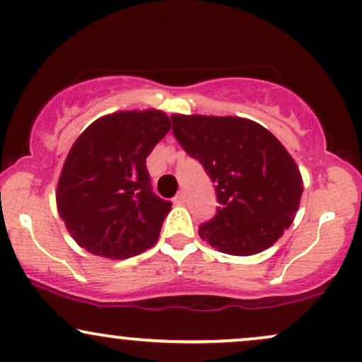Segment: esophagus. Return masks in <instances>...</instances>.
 I'll list each match as a JSON object with an SVG mask.
<instances>
[{"label":"esophagus","mask_w":362,"mask_h":362,"mask_svg":"<svg viewBox=\"0 0 362 362\" xmlns=\"http://www.w3.org/2000/svg\"><path fill=\"white\" fill-rule=\"evenodd\" d=\"M173 202H175L177 206H184V204H185V194H184V192H180V194H178L177 197L173 199Z\"/></svg>","instance_id":"1"}]
</instances>
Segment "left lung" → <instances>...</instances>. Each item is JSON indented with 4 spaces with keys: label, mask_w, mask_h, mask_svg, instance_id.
<instances>
[{
    "label": "left lung",
    "mask_w": 362,
    "mask_h": 362,
    "mask_svg": "<svg viewBox=\"0 0 362 362\" xmlns=\"http://www.w3.org/2000/svg\"><path fill=\"white\" fill-rule=\"evenodd\" d=\"M177 141L214 182L217 214L199 228L214 250L251 256L283 236L303 192L298 165L272 132L239 116L172 115Z\"/></svg>",
    "instance_id": "obj_1"
}]
</instances>
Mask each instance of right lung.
Here are the masks:
<instances>
[{"label": "right lung", "mask_w": 362, "mask_h": 362, "mask_svg": "<svg viewBox=\"0 0 362 362\" xmlns=\"http://www.w3.org/2000/svg\"><path fill=\"white\" fill-rule=\"evenodd\" d=\"M170 128L160 110L116 111L76 139L57 182V211L90 255L126 259L158 241L172 202L151 192L146 156Z\"/></svg>", "instance_id": "1"}]
</instances>
